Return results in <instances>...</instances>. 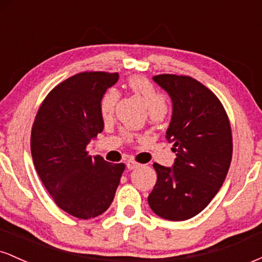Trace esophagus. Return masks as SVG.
<instances>
[{
	"instance_id": "esophagus-1",
	"label": "esophagus",
	"mask_w": 262,
	"mask_h": 262,
	"mask_svg": "<svg viewBox=\"0 0 262 262\" xmlns=\"http://www.w3.org/2000/svg\"><path fill=\"white\" fill-rule=\"evenodd\" d=\"M139 166H140V164H139V162L135 161V160H128L127 161V167L129 170H135V169H138Z\"/></svg>"
}]
</instances>
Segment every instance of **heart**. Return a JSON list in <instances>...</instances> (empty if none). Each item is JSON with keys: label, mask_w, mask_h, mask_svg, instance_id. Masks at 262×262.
Wrapping results in <instances>:
<instances>
[{"label": "heart", "mask_w": 262, "mask_h": 262, "mask_svg": "<svg viewBox=\"0 0 262 262\" xmlns=\"http://www.w3.org/2000/svg\"><path fill=\"white\" fill-rule=\"evenodd\" d=\"M128 87L132 93H134L135 96H138L144 101L152 118L161 119L166 114L167 108H169L166 97L161 92H159L148 80L143 79V77H133V79L129 80ZM118 101L119 93L116 90L111 89L104 93L100 104L101 114L104 119L110 118L114 113ZM124 138L127 140H132L130 134H125Z\"/></svg>", "instance_id": "b5f03b06"}]
</instances>
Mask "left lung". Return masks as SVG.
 I'll return each instance as SVG.
<instances>
[{
	"mask_svg": "<svg viewBox=\"0 0 262 262\" xmlns=\"http://www.w3.org/2000/svg\"><path fill=\"white\" fill-rule=\"evenodd\" d=\"M152 80L172 101L166 139L176 159L171 169L152 165L158 180L148 202L159 217L186 221L208 206L227 177L233 154L230 123L217 96L200 81L170 74Z\"/></svg>",
	"mask_w": 262,
	"mask_h": 262,
	"instance_id": "8db88e82",
	"label": "left lung"
}]
</instances>
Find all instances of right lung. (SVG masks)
I'll list each match as a JSON object with an SVG mask.
<instances>
[{
    "label": "right lung",
    "instance_id": "add662e5",
    "mask_svg": "<svg viewBox=\"0 0 262 262\" xmlns=\"http://www.w3.org/2000/svg\"><path fill=\"white\" fill-rule=\"evenodd\" d=\"M118 79V73L102 71L69 77L48 93L33 123L35 170L59 208L79 219L106 212L125 169L87 151L103 130L102 97Z\"/></svg>",
    "mask_w": 262,
    "mask_h": 262
}]
</instances>
